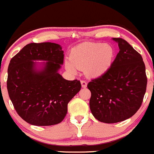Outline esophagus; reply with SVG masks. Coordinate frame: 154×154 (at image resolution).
Masks as SVG:
<instances>
[{
    "mask_svg": "<svg viewBox=\"0 0 154 154\" xmlns=\"http://www.w3.org/2000/svg\"><path fill=\"white\" fill-rule=\"evenodd\" d=\"M81 83H82V88H86V87H87V82H86V81L82 80V81H81Z\"/></svg>",
    "mask_w": 154,
    "mask_h": 154,
    "instance_id": "esophagus-1",
    "label": "esophagus"
}]
</instances>
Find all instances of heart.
<instances>
[{"label": "heart", "mask_w": 154, "mask_h": 154, "mask_svg": "<svg viewBox=\"0 0 154 154\" xmlns=\"http://www.w3.org/2000/svg\"><path fill=\"white\" fill-rule=\"evenodd\" d=\"M113 54V48L106 43H83L72 48L71 62L66 61L65 66L71 73H75L77 69H84L88 76H99L109 67Z\"/></svg>", "instance_id": "heart-1"}]
</instances>
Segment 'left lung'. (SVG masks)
I'll return each instance as SVG.
<instances>
[{"label":"left lung","instance_id":"8db88e82","mask_svg":"<svg viewBox=\"0 0 154 154\" xmlns=\"http://www.w3.org/2000/svg\"><path fill=\"white\" fill-rule=\"evenodd\" d=\"M120 51L110 67L88 84L90 109L96 119L106 124L121 122L141 107L147 79L141 54L124 39L113 38Z\"/></svg>","mask_w":154,"mask_h":154}]
</instances>
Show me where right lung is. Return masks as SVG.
Wrapping results in <instances>:
<instances>
[{
  "instance_id": "right-lung-1",
  "label": "right lung",
  "mask_w": 154,
  "mask_h": 154,
  "mask_svg": "<svg viewBox=\"0 0 154 154\" xmlns=\"http://www.w3.org/2000/svg\"><path fill=\"white\" fill-rule=\"evenodd\" d=\"M63 51L53 42L26 45L10 62L7 91L18 115L28 124L51 126L67 113L68 103L82 88L80 81H68L58 73ZM33 60H45L40 71Z\"/></svg>"
}]
</instances>
